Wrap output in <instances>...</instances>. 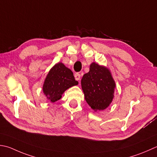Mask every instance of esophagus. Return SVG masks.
<instances>
[{"label":"esophagus","mask_w":157,"mask_h":157,"mask_svg":"<svg viewBox=\"0 0 157 157\" xmlns=\"http://www.w3.org/2000/svg\"><path fill=\"white\" fill-rule=\"evenodd\" d=\"M74 76H75V78L76 80H78H78H80L81 75H80V74H79V73H76Z\"/></svg>","instance_id":"34e87169"}]
</instances>
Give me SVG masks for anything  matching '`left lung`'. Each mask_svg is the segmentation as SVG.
<instances>
[{"mask_svg":"<svg viewBox=\"0 0 157 157\" xmlns=\"http://www.w3.org/2000/svg\"><path fill=\"white\" fill-rule=\"evenodd\" d=\"M81 84L85 99L94 111L105 109L111 103L115 82L105 67L92 63L89 72L82 77Z\"/></svg>","mask_w":157,"mask_h":157,"instance_id":"8db88e82","label":"left lung"}]
</instances>
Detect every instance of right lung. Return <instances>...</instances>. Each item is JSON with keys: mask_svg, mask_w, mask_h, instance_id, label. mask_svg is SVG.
<instances>
[{"mask_svg": "<svg viewBox=\"0 0 157 157\" xmlns=\"http://www.w3.org/2000/svg\"><path fill=\"white\" fill-rule=\"evenodd\" d=\"M78 84L73 72L59 63L52 67L46 77L43 90L48 99L54 103L61 98L67 89Z\"/></svg>", "mask_w": 157, "mask_h": 157, "instance_id": "1", "label": "right lung"}]
</instances>
